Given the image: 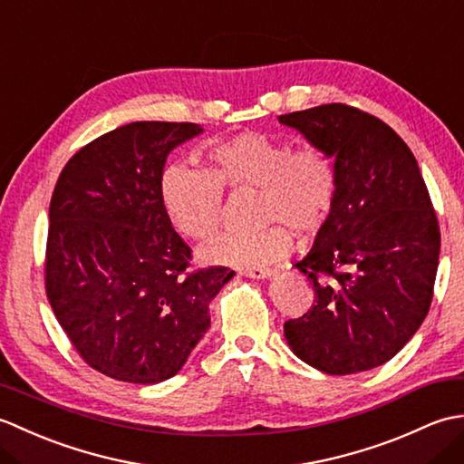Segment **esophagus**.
Here are the masks:
<instances>
[{
    "label": "esophagus",
    "mask_w": 464,
    "mask_h": 464,
    "mask_svg": "<svg viewBox=\"0 0 464 464\" xmlns=\"http://www.w3.org/2000/svg\"><path fill=\"white\" fill-rule=\"evenodd\" d=\"M241 273L249 279H267V277H271L275 271L269 269V267H251V269H245Z\"/></svg>",
    "instance_id": "obj_1"
}]
</instances>
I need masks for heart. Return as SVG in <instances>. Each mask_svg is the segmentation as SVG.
Segmentation results:
<instances>
[{
    "instance_id": "b5f03b06",
    "label": "heart",
    "mask_w": 464,
    "mask_h": 464,
    "mask_svg": "<svg viewBox=\"0 0 464 464\" xmlns=\"http://www.w3.org/2000/svg\"><path fill=\"white\" fill-rule=\"evenodd\" d=\"M209 171L187 163L167 165L160 193L171 223L197 241L221 225L223 187L259 189V215L267 225L229 231L201 249V259L231 267H261L291 251L289 226L313 233L327 221L337 199L339 175L333 155L317 145L293 150L263 133H239L207 151Z\"/></svg>"
}]
</instances>
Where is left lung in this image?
I'll return each mask as SVG.
<instances>
[{
  "instance_id": "obj_1",
  "label": "left lung",
  "mask_w": 464,
  "mask_h": 464,
  "mask_svg": "<svg viewBox=\"0 0 464 464\" xmlns=\"http://www.w3.org/2000/svg\"><path fill=\"white\" fill-rule=\"evenodd\" d=\"M279 121L334 157L337 199L307 257L295 263L314 303L285 323L289 347L327 374L391 361L425 321L440 231L409 145L371 113L327 103Z\"/></svg>"
}]
</instances>
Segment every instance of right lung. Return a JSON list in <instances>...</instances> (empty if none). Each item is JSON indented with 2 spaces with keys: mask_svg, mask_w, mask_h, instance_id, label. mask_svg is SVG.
<instances>
[{
  "mask_svg": "<svg viewBox=\"0 0 464 464\" xmlns=\"http://www.w3.org/2000/svg\"><path fill=\"white\" fill-rule=\"evenodd\" d=\"M197 123L135 121L97 137L63 167L49 203L45 293L82 359L107 377L155 384L181 371L235 271H187L191 249L160 193Z\"/></svg>",
  "mask_w": 464,
  "mask_h": 464,
  "instance_id": "right-lung-1",
  "label": "right lung"
}]
</instances>
